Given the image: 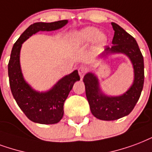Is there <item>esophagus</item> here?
<instances>
[{"mask_svg": "<svg viewBox=\"0 0 152 152\" xmlns=\"http://www.w3.org/2000/svg\"><path fill=\"white\" fill-rule=\"evenodd\" d=\"M87 68L86 67H84V66H82V67H80L78 69V72H79V75H80V76L81 78H83L84 77V76L86 74L87 72Z\"/></svg>", "mask_w": 152, "mask_h": 152, "instance_id": "obj_1", "label": "esophagus"}]
</instances>
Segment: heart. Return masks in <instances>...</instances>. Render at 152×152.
Returning <instances> with one entry per match:
<instances>
[{"label":"heart","mask_w":152,"mask_h":152,"mask_svg":"<svg viewBox=\"0 0 152 152\" xmlns=\"http://www.w3.org/2000/svg\"><path fill=\"white\" fill-rule=\"evenodd\" d=\"M76 40L80 44H86L96 40L99 45H104L107 38L104 35L100 34L99 30L96 28L88 27L76 35Z\"/></svg>","instance_id":"1"}]
</instances>
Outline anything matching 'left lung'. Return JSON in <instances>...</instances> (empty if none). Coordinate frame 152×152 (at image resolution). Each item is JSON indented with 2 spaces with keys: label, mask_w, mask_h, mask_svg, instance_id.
<instances>
[{
  "label": "left lung",
  "mask_w": 152,
  "mask_h": 152,
  "mask_svg": "<svg viewBox=\"0 0 152 152\" xmlns=\"http://www.w3.org/2000/svg\"><path fill=\"white\" fill-rule=\"evenodd\" d=\"M115 31L111 48L107 47L104 55L108 53H124L130 58L134 68L135 79L132 86L120 96L110 97L101 92L98 79L92 73L84 77L87 99L90 109L97 119L102 120H115L129 114L140 99L144 82L143 57L136 40L132 36L115 23H112Z\"/></svg>",
  "instance_id": "8db88e82"
}]
</instances>
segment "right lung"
Instances as JSON below:
<instances>
[{"instance_id": "right-lung-1", "label": "right lung", "mask_w": 152, "mask_h": 152, "mask_svg": "<svg viewBox=\"0 0 152 152\" xmlns=\"http://www.w3.org/2000/svg\"><path fill=\"white\" fill-rule=\"evenodd\" d=\"M68 23L67 20L51 23H34L23 32L12 49L8 64L9 85L12 94L25 115L31 121L41 124H53L62 119L64 104L74 83L80 80L78 71L64 76L50 91L40 93L31 88L22 76L20 66V51L24 41L39 31H53Z\"/></svg>"}]
</instances>
